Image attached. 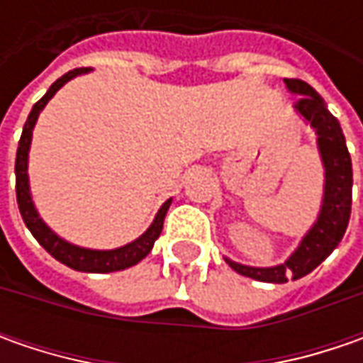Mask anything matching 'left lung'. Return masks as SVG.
I'll return each instance as SVG.
<instances>
[{
    "instance_id": "obj_1",
    "label": "left lung",
    "mask_w": 363,
    "mask_h": 363,
    "mask_svg": "<svg viewBox=\"0 0 363 363\" xmlns=\"http://www.w3.org/2000/svg\"><path fill=\"white\" fill-rule=\"evenodd\" d=\"M285 84L286 91L299 96L293 108L317 135V149L325 172L321 210L313 226L301 238L295 252L281 264L248 267L224 257L228 267L238 274L262 283H277V285L286 283L289 279L297 281L301 277L309 274L342 242L352 214V186H354L352 157L345 145L340 121L329 113L325 101L307 82L299 78H285Z\"/></svg>"
}]
</instances>
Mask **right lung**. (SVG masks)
<instances>
[{"label":"right lung","mask_w":363,"mask_h":363,"mask_svg":"<svg viewBox=\"0 0 363 363\" xmlns=\"http://www.w3.org/2000/svg\"><path fill=\"white\" fill-rule=\"evenodd\" d=\"M91 72V68H77L66 72L60 77L48 92L32 106L28 121L23 125V131L20 137V145H18V153H16V196H18V206H20V214L28 226V230L34 234V238L48 250L56 260H60L62 264L74 269L80 272H115L125 271L133 264L141 262L143 258L151 252L155 240L160 238L161 230H163V220L165 214L172 206V198L167 202H163L157 214L153 218L151 226L147 228L137 240L113 248V250H94V248H84V246H77V244L64 240L62 236H58L56 232L50 228L48 224L40 218L38 210H35L34 200H32V191H30V177H28V157H30V145H32V133H34L35 121L40 117V113L44 111V106L48 105V101L62 89L64 84L72 78L80 77Z\"/></svg>","instance_id":"1"}]
</instances>
